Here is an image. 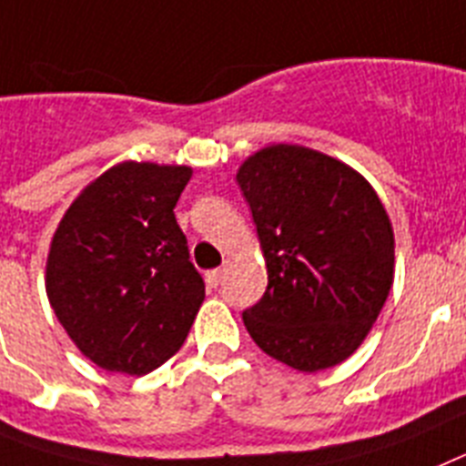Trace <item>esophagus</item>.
I'll return each instance as SVG.
<instances>
[{
  "label": "esophagus",
  "instance_id": "1",
  "mask_svg": "<svg viewBox=\"0 0 466 466\" xmlns=\"http://www.w3.org/2000/svg\"><path fill=\"white\" fill-rule=\"evenodd\" d=\"M225 272H228V267L222 265V267H218V269H213V272L206 274V281H208L210 289H218V286H220L222 279H225Z\"/></svg>",
  "mask_w": 466,
  "mask_h": 466
}]
</instances>
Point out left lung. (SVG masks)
<instances>
[{"label": "left lung", "mask_w": 466, "mask_h": 466, "mask_svg": "<svg viewBox=\"0 0 466 466\" xmlns=\"http://www.w3.org/2000/svg\"><path fill=\"white\" fill-rule=\"evenodd\" d=\"M237 183L267 262V290L244 311L246 330L302 373L345 361L394 279V232L380 197L354 168L300 145L262 149Z\"/></svg>", "instance_id": "8db88e82"}]
</instances>
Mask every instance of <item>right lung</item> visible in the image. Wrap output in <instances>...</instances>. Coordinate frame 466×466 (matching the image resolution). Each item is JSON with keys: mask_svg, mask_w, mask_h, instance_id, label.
Listing matches in <instances>:
<instances>
[{"mask_svg": "<svg viewBox=\"0 0 466 466\" xmlns=\"http://www.w3.org/2000/svg\"><path fill=\"white\" fill-rule=\"evenodd\" d=\"M187 166L124 161L60 220L46 262L56 317L96 366L145 375L168 361L204 302L176 208Z\"/></svg>", "mask_w": 466, "mask_h": 466, "instance_id": "obj_1", "label": "right lung"}]
</instances>
